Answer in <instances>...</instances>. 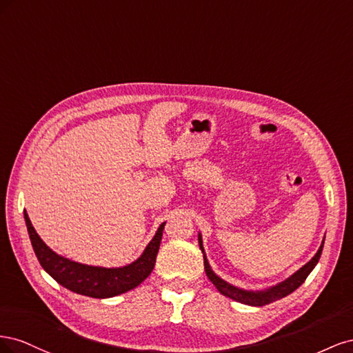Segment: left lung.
Listing matches in <instances>:
<instances>
[{"label":"left lung","mask_w":353,"mask_h":353,"mask_svg":"<svg viewBox=\"0 0 353 353\" xmlns=\"http://www.w3.org/2000/svg\"><path fill=\"white\" fill-rule=\"evenodd\" d=\"M199 245H200V250L203 253V259H205V271H206L208 279L213 283V285L218 288L221 294L232 299V301H237L240 303H244V305L263 306V305L272 303L275 301H279V299L285 297L287 294L293 293L296 288H299V287L303 284V281L306 280V276L311 274V271L315 268V265L318 263L319 258H321L324 241H323L321 245H319V249L315 253L314 258L309 261L306 265H303L301 270L296 271L292 276H288L287 280L279 283L276 285H272L270 288H266V290H259V292L243 290V288H239V287L232 285V284H230L227 281H223L222 279H219V276L212 271L210 265L208 262V258H206V254H205V249H203V240H201V234L200 232H199Z\"/></svg>","instance_id":"left-lung-1"}]
</instances>
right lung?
I'll list each match as a JSON object with an SVG mask.
<instances>
[{
	"label": "right lung",
	"instance_id": "add662e5",
	"mask_svg": "<svg viewBox=\"0 0 353 353\" xmlns=\"http://www.w3.org/2000/svg\"><path fill=\"white\" fill-rule=\"evenodd\" d=\"M25 221L32 248H34L42 268L59 284L69 288L70 292L95 299L113 297L130 292L137 285H140L152 274L166 223L163 222L157 228L156 236L147 244L145 250L137 261L130 265L121 266V268H101V266L73 262L52 252L37 234L26 210Z\"/></svg>",
	"mask_w": 353,
	"mask_h": 353
}]
</instances>
